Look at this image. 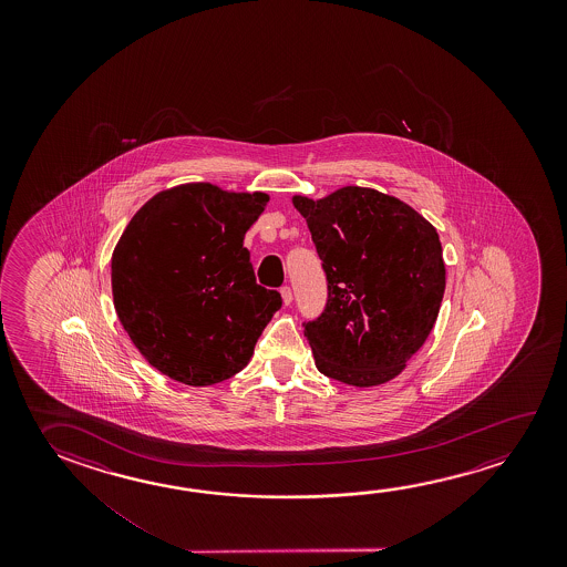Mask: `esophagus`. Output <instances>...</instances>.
<instances>
[{"instance_id": "1", "label": "esophagus", "mask_w": 567, "mask_h": 567, "mask_svg": "<svg viewBox=\"0 0 567 567\" xmlns=\"http://www.w3.org/2000/svg\"><path fill=\"white\" fill-rule=\"evenodd\" d=\"M280 297H282L285 307H290V302H292V290H290V287L280 288Z\"/></svg>"}]
</instances>
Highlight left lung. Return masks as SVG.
Instances as JSON below:
<instances>
[{"instance_id": "8db88e82", "label": "left lung", "mask_w": 567, "mask_h": 567, "mask_svg": "<svg viewBox=\"0 0 567 567\" xmlns=\"http://www.w3.org/2000/svg\"><path fill=\"white\" fill-rule=\"evenodd\" d=\"M292 204L328 280L324 312L305 324L318 372L353 388L393 380L427 340L445 295L439 233L372 187L295 195Z\"/></svg>"}]
</instances>
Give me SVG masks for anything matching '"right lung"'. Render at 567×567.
<instances>
[{
	"label": "right lung",
	"mask_w": 567,
	"mask_h": 567,
	"mask_svg": "<svg viewBox=\"0 0 567 567\" xmlns=\"http://www.w3.org/2000/svg\"><path fill=\"white\" fill-rule=\"evenodd\" d=\"M269 195L197 182L140 207L114 247L112 298L144 360L172 380L204 388L229 380L282 305L259 287L243 247Z\"/></svg>",
	"instance_id": "add662e5"
}]
</instances>
